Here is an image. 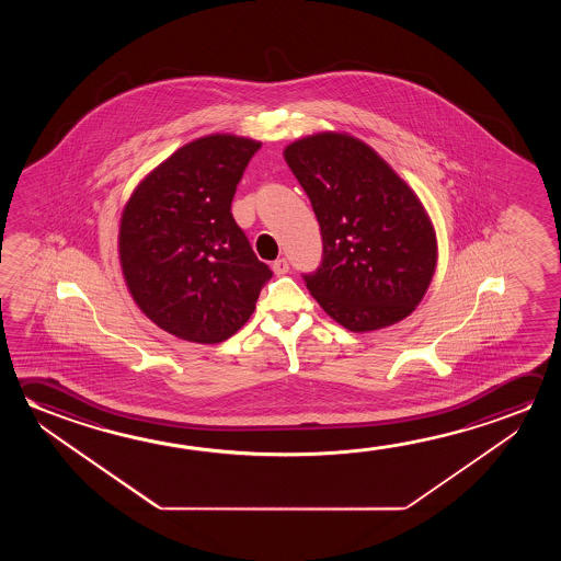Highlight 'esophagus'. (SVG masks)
Wrapping results in <instances>:
<instances>
[{
  "mask_svg": "<svg viewBox=\"0 0 561 561\" xmlns=\"http://www.w3.org/2000/svg\"><path fill=\"white\" fill-rule=\"evenodd\" d=\"M272 270H274L276 276H285V274L289 272V264H287L285 257H279V260H276V262L272 264Z\"/></svg>",
  "mask_w": 561,
  "mask_h": 561,
  "instance_id": "esophagus-1",
  "label": "esophagus"
}]
</instances>
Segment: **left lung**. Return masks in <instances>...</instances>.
<instances>
[{
  "label": "left lung",
  "mask_w": 561,
  "mask_h": 561,
  "mask_svg": "<svg viewBox=\"0 0 561 561\" xmlns=\"http://www.w3.org/2000/svg\"><path fill=\"white\" fill-rule=\"evenodd\" d=\"M284 158L321 225L322 264L305 276L317 304L352 332L407 319L438 262L436 230L413 187L340 130L297 138Z\"/></svg>",
  "instance_id": "8db88e82"
}]
</instances>
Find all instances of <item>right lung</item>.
Returning a JSON list of instances; mask_svg holds the SVG:
<instances>
[{"mask_svg":"<svg viewBox=\"0 0 561 561\" xmlns=\"http://www.w3.org/2000/svg\"><path fill=\"white\" fill-rule=\"evenodd\" d=\"M260 147L230 133L195 138L150 170L123 207L117 249L127 289L150 321L178 339H230L272 277L230 213Z\"/></svg>","mask_w":561,"mask_h":561,"instance_id":"1","label":"right lung"}]
</instances>
